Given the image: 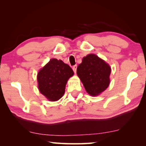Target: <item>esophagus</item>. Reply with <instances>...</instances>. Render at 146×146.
Listing matches in <instances>:
<instances>
[{"label":"esophagus","mask_w":146,"mask_h":146,"mask_svg":"<svg viewBox=\"0 0 146 146\" xmlns=\"http://www.w3.org/2000/svg\"><path fill=\"white\" fill-rule=\"evenodd\" d=\"M72 69H73L74 72V73L76 72V70H77V65H74V66H73V67H72Z\"/></svg>","instance_id":"1"}]
</instances>
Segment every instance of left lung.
Here are the masks:
<instances>
[{
	"label": "left lung",
	"instance_id": "left-lung-1",
	"mask_svg": "<svg viewBox=\"0 0 146 146\" xmlns=\"http://www.w3.org/2000/svg\"><path fill=\"white\" fill-rule=\"evenodd\" d=\"M110 72V66L93 54L84 57L77 68V74L91 96L99 95L108 87Z\"/></svg>",
	"mask_w": 146,
	"mask_h": 146
}]
</instances>
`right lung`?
<instances>
[{"label":"right lung","mask_w":146,"mask_h":146,"mask_svg":"<svg viewBox=\"0 0 146 146\" xmlns=\"http://www.w3.org/2000/svg\"><path fill=\"white\" fill-rule=\"evenodd\" d=\"M73 74L69 65L61 60L51 59L38 74L39 90L49 100H58L65 92L68 80Z\"/></svg>","instance_id":"right-lung-1"}]
</instances>
